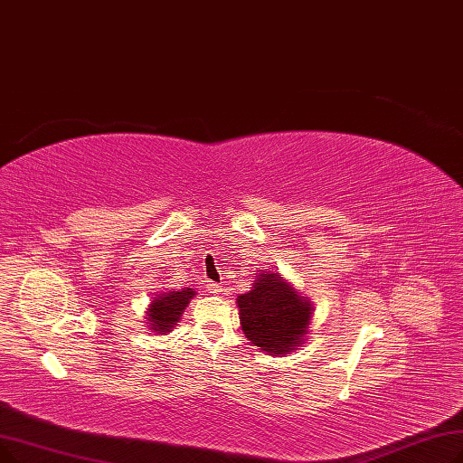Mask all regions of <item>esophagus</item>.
I'll return each instance as SVG.
<instances>
[{"mask_svg":"<svg viewBox=\"0 0 463 463\" xmlns=\"http://www.w3.org/2000/svg\"><path fill=\"white\" fill-rule=\"evenodd\" d=\"M205 288H207V292H209V294H213V296H216V294L222 292V286L216 284V282H211V280L205 284Z\"/></svg>","mask_w":463,"mask_h":463,"instance_id":"1","label":"esophagus"}]
</instances>
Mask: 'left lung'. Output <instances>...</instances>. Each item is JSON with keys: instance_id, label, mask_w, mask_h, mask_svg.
<instances>
[{"instance_id": "1", "label": "left lung", "mask_w": 463, "mask_h": 463, "mask_svg": "<svg viewBox=\"0 0 463 463\" xmlns=\"http://www.w3.org/2000/svg\"><path fill=\"white\" fill-rule=\"evenodd\" d=\"M245 337L268 354H290L309 334L315 305L279 271L260 269L250 290L237 296Z\"/></svg>"}]
</instances>
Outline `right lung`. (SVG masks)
Masks as SVG:
<instances>
[{"instance_id":"obj_1","label":"right lung","mask_w":463,"mask_h":463,"mask_svg":"<svg viewBox=\"0 0 463 463\" xmlns=\"http://www.w3.org/2000/svg\"><path fill=\"white\" fill-rule=\"evenodd\" d=\"M195 298L194 288H181V290H169V292H156L148 303L146 309V324L152 334L167 335L171 334L177 324L188 303Z\"/></svg>"}]
</instances>
